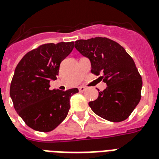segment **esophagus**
<instances>
[{
	"label": "esophagus",
	"instance_id": "esophagus-1",
	"mask_svg": "<svg viewBox=\"0 0 159 159\" xmlns=\"http://www.w3.org/2000/svg\"><path fill=\"white\" fill-rule=\"evenodd\" d=\"M78 90H79L80 92H84L86 90V88L85 87V86H79V87H78Z\"/></svg>",
	"mask_w": 159,
	"mask_h": 159
}]
</instances>
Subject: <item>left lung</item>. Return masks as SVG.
<instances>
[{
  "label": "left lung",
  "instance_id": "left-lung-1",
  "mask_svg": "<svg viewBox=\"0 0 159 159\" xmlns=\"http://www.w3.org/2000/svg\"><path fill=\"white\" fill-rule=\"evenodd\" d=\"M74 47L91 63V73L107 85L89 102L98 116L120 122L131 115L141 98L142 79L134 61L118 43L105 37L79 39Z\"/></svg>",
  "mask_w": 159,
  "mask_h": 159
}]
</instances>
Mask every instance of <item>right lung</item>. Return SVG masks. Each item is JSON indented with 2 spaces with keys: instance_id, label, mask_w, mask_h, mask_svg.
<instances>
[{
  "instance_id": "obj_1",
  "label": "right lung",
  "mask_w": 159,
  "mask_h": 159,
  "mask_svg": "<svg viewBox=\"0 0 159 159\" xmlns=\"http://www.w3.org/2000/svg\"><path fill=\"white\" fill-rule=\"evenodd\" d=\"M73 47V42L44 43L26 53L16 67L9 94L17 113L34 130L52 131L67 116L70 97L78 89L50 90L49 83Z\"/></svg>"
}]
</instances>
